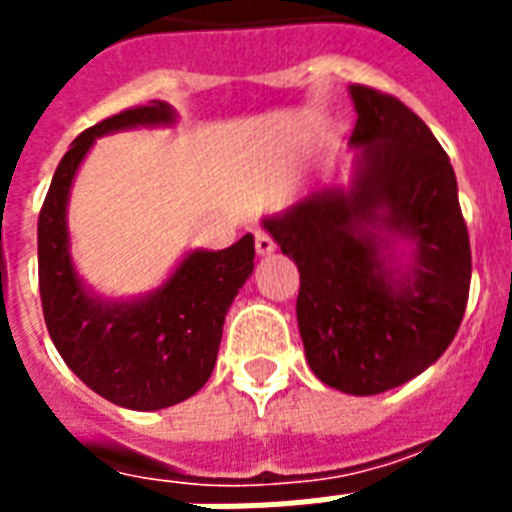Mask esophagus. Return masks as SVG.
Masks as SVG:
<instances>
[{
  "label": "esophagus",
  "mask_w": 512,
  "mask_h": 512,
  "mask_svg": "<svg viewBox=\"0 0 512 512\" xmlns=\"http://www.w3.org/2000/svg\"><path fill=\"white\" fill-rule=\"evenodd\" d=\"M255 249H257V255H271V252H276V241H273L271 233L257 231L255 233Z\"/></svg>",
  "instance_id": "obj_1"
}]
</instances>
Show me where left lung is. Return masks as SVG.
Listing matches in <instances>:
<instances>
[{
	"mask_svg": "<svg viewBox=\"0 0 512 512\" xmlns=\"http://www.w3.org/2000/svg\"><path fill=\"white\" fill-rule=\"evenodd\" d=\"M364 148L350 191L327 188L265 220L300 271L297 324L324 385L374 396L404 385L454 340L470 292V239L449 156L388 92L353 84ZM385 232L409 238L406 274L384 260Z\"/></svg>",
	"mask_w": 512,
	"mask_h": 512,
	"instance_id": "obj_1",
	"label": "left lung"
}]
</instances>
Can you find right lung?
Returning a JSON list of instances; mask_svg holds the SVG:
<instances>
[{
    "mask_svg": "<svg viewBox=\"0 0 512 512\" xmlns=\"http://www.w3.org/2000/svg\"><path fill=\"white\" fill-rule=\"evenodd\" d=\"M172 122L175 111L151 100L84 130L60 159L36 225L39 295L55 348L87 388L138 412L180 404L209 380L225 313L255 268L247 233L220 252H191L159 292L138 303H103L82 287L68 257L66 201L84 154L106 132Z\"/></svg>",
    "mask_w": 512,
    "mask_h": 512,
    "instance_id": "right-lung-1",
    "label": "right lung"
}]
</instances>
